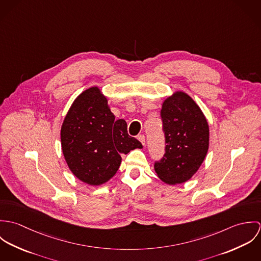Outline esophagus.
<instances>
[{
	"label": "esophagus",
	"mask_w": 261,
	"mask_h": 261,
	"mask_svg": "<svg viewBox=\"0 0 261 261\" xmlns=\"http://www.w3.org/2000/svg\"><path fill=\"white\" fill-rule=\"evenodd\" d=\"M138 140H139L143 145H145V143H146V137H145L144 135H139V136H138Z\"/></svg>",
	"instance_id": "1"
}]
</instances>
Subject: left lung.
<instances>
[{
	"label": "left lung",
	"mask_w": 261,
	"mask_h": 261,
	"mask_svg": "<svg viewBox=\"0 0 261 261\" xmlns=\"http://www.w3.org/2000/svg\"><path fill=\"white\" fill-rule=\"evenodd\" d=\"M166 138L164 158L154 164L158 177L169 185L190 180L209 149V125L199 106L184 91L167 97L161 110Z\"/></svg>",
	"instance_id": "1"
}]
</instances>
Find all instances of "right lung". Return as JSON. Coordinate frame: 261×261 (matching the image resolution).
Here are the masks:
<instances>
[{"label": "right lung", "mask_w": 261, "mask_h": 261, "mask_svg": "<svg viewBox=\"0 0 261 261\" xmlns=\"http://www.w3.org/2000/svg\"><path fill=\"white\" fill-rule=\"evenodd\" d=\"M126 121L116 119L108 97L97 86L82 91L61 125V149L69 170L90 186L105 184L117 172L121 154L142 144L127 134Z\"/></svg>", "instance_id": "add662e5"}]
</instances>
